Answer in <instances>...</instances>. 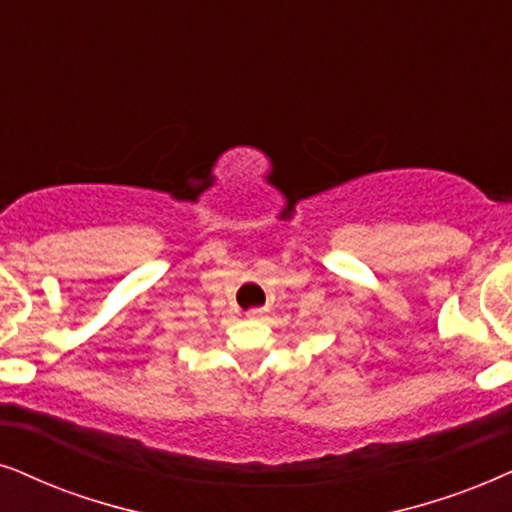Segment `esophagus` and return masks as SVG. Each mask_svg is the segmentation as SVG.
Wrapping results in <instances>:
<instances>
[{"label":"esophagus","instance_id":"1","mask_svg":"<svg viewBox=\"0 0 512 512\" xmlns=\"http://www.w3.org/2000/svg\"><path fill=\"white\" fill-rule=\"evenodd\" d=\"M245 316H248V319H262L264 309L262 307H252V309H248V312H245Z\"/></svg>","mask_w":512,"mask_h":512}]
</instances>
